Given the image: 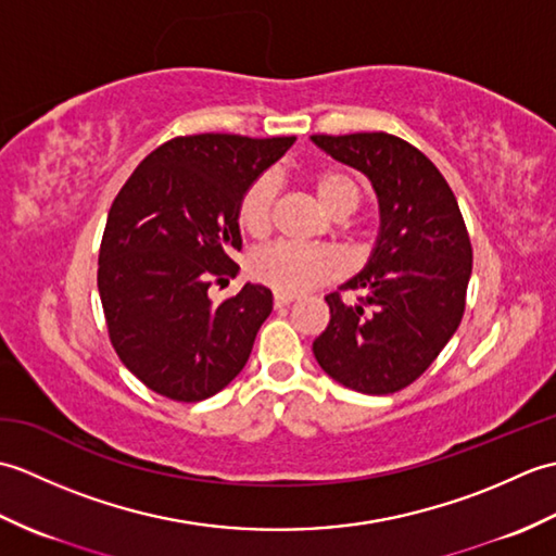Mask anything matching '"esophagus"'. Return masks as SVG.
Instances as JSON below:
<instances>
[{"instance_id":"34e87169","label":"esophagus","mask_w":556,"mask_h":556,"mask_svg":"<svg viewBox=\"0 0 556 556\" xmlns=\"http://www.w3.org/2000/svg\"><path fill=\"white\" fill-rule=\"evenodd\" d=\"M296 301V296H291V293H279L275 291V308H285V305Z\"/></svg>"}]
</instances>
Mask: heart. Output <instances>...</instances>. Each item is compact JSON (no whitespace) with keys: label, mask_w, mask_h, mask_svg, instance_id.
Returning <instances> with one entry per match:
<instances>
[{"label":"heart","mask_w":556,"mask_h":556,"mask_svg":"<svg viewBox=\"0 0 556 556\" xmlns=\"http://www.w3.org/2000/svg\"><path fill=\"white\" fill-rule=\"evenodd\" d=\"M315 195L329 215H351L361 203V188L349 174L327 169L313 179ZM277 186L271 176H257L239 200V224L245 233L265 236L271 222ZM341 271L339 255L327 245L271 243L251 257V277L279 293L311 291Z\"/></svg>","instance_id":"heart-1"}]
</instances>
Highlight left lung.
I'll return each mask as SVG.
<instances>
[{
    "label": "left lung",
    "mask_w": 556,
    "mask_h": 556,
    "mask_svg": "<svg viewBox=\"0 0 556 556\" xmlns=\"http://www.w3.org/2000/svg\"><path fill=\"white\" fill-rule=\"evenodd\" d=\"M329 157L370 179L380 231L368 263L325 296L329 325L313 341L320 368L361 394H394L430 368L466 308L473 248L452 188L406 140L389 134L311 136Z\"/></svg>",
    "instance_id": "1"
}]
</instances>
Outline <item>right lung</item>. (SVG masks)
Here are the masks:
<instances>
[{"label":"right lung","instance_id":"add662e5","mask_svg":"<svg viewBox=\"0 0 556 556\" xmlns=\"http://www.w3.org/2000/svg\"><path fill=\"white\" fill-rule=\"evenodd\" d=\"M287 138L181 136L138 164L114 198L100 245L98 289L114 351L152 392L203 401L251 356L271 291L243 285L212 303V279L233 277L239 200L293 146Z\"/></svg>","mask_w":556,"mask_h":556}]
</instances>
